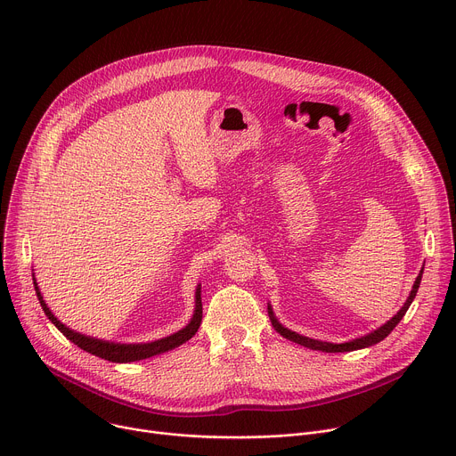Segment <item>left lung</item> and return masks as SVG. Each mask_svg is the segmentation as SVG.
Masks as SVG:
<instances>
[{
  "mask_svg": "<svg viewBox=\"0 0 456 456\" xmlns=\"http://www.w3.org/2000/svg\"><path fill=\"white\" fill-rule=\"evenodd\" d=\"M420 280H422V271H420V274L417 276L415 285H413V290H411V294H410L408 301L404 303V306L397 312V315H395V317L389 319V321L384 324V327L377 329L375 332H371V334H368V336H364V338H361V339H355V341H350V343H343V345H334V343L315 341V339L303 338V336H299V334H296V332H290L289 329L281 327V324L278 322V319L274 317V314H273V308H271V306H269V317H271V321H273V327L276 329V332H278V334H281L283 338H287V339H290V341H294V343H297V345H301V346H306V348H312V350H321V352H352V350H361V348H366V346L377 345L379 341H382L384 338H387V334L392 332V330L397 327V324L401 322V319L404 317V314L408 312V308H410L411 301H413V299H415V296H417V290H419Z\"/></svg>",
  "mask_w": 456,
  "mask_h": 456,
  "instance_id": "8db88e82",
  "label": "left lung"
}]
</instances>
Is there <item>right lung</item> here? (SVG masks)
I'll return each mask as SVG.
<instances>
[{"label": "right lung", "mask_w": 456, "mask_h": 456, "mask_svg": "<svg viewBox=\"0 0 456 456\" xmlns=\"http://www.w3.org/2000/svg\"><path fill=\"white\" fill-rule=\"evenodd\" d=\"M34 287H36V294H37V299L46 314V317L55 324V327L62 332V336H67L74 345H77L81 350L92 354V355H97L101 359H106V361H111V362H132V361H141V359H148V357H153L157 354H162V352H167V350H173L175 346H180L182 343L189 341L194 334H197V330L200 329V322H202V297H200V287L197 289V310H194V315L191 319V322L187 324L185 329H182L180 332L169 336V338H164V339H159V341H153V343H146V345H115V343H106V341H99V339H94V338H86V336H81L70 329L64 327V324L61 321H57V317H53V314L50 312V308L45 305L43 301V296L34 281Z\"/></svg>", "instance_id": "add662e5"}]
</instances>
